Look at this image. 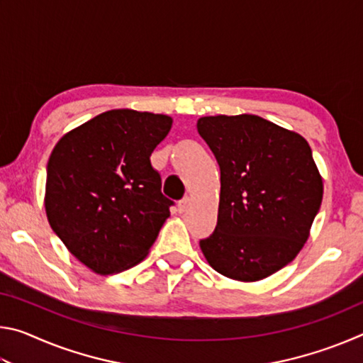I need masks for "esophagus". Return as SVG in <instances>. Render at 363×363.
I'll use <instances>...</instances> for the list:
<instances>
[{
  "label": "esophagus",
  "instance_id": "obj_1",
  "mask_svg": "<svg viewBox=\"0 0 363 363\" xmlns=\"http://www.w3.org/2000/svg\"><path fill=\"white\" fill-rule=\"evenodd\" d=\"M189 203H190V199L189 196H184V199L177 203V210H179V213H184L189 208Z\"/></svg>",
  "mask_w": 363,
  "mask_h": 363
}]
</instances>
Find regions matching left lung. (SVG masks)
Masks as SVG:
<instances>
[{
  "label": "left lung",
  "instance_id": "1",
  "mask_svg": "<svg viewBox=\"0 0 363 363\" xmlns=\"http://www.w3.org/2000/svg\"><path fill=\"white\" fill-rule=\"evenodd\" d=\"M196 130L220 169L218 224L200 248L225 277L266 279L296 257L320 210L311 147L256 115L203 116Z\"/></svg>",
  "mask_w": 363,
  "mask_h": 363
}]
</instances>
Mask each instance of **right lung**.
I'll return each instance as SVG.
<instances>
[{
    "mask_svg": "<svg viewBox=\"0 0 363 363\" xmlns=\"http://www.w3.org/2000/svg\"><path fill=\"white\" fill-rule=\"evenodd\" d=\"M173 120L110 110L59 140L46 168V214L70 253L108 275L138 264L157 240L173 200L150 155Z\"/></svg>",
    "mask_w": 363,
    "mask_h": 363,
    "instance_id": "obj_1",
    "label": "right lung"
}]
</instances>
